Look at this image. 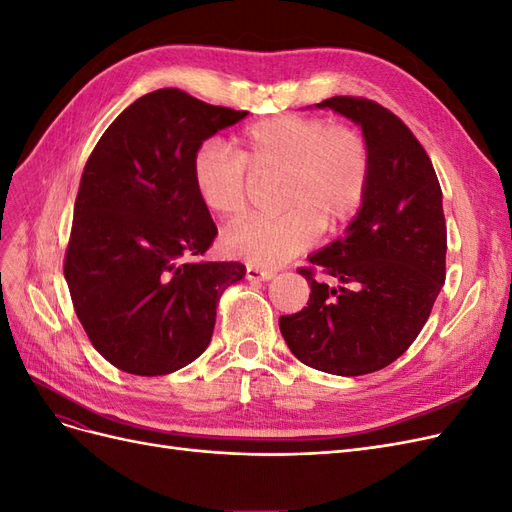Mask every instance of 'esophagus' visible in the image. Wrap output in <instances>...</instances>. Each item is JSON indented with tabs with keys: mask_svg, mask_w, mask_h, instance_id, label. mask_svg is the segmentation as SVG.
<instances>
[{
	"mask_svg": "<svg viewBox=\"0 0 512 512\" xmlns=\"http://www.w3.org/2000/svg\"><path fill=\"white\" fill-rule=\"evenodd\" d=\"M245 277L250 282H269L275 277V271H269V269H258V267H247L245 271Z\"/></svg>",
	"mask_w": 512,
	"mask_h": 512,
	"instance_id": "esophagus-1",
	"label": "esophagus"
}]
</instances>
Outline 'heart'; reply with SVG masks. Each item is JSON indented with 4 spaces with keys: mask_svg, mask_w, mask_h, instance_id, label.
Returning <instances> with one entry per match:
<instances>
[{
    "mask_svg": "<svg viewBox=\"0 0 512 512\" xmlns=\"http://www.w3.org/2000/svg\"><path fill=\"white\" fill-rule=\"evenodd\" d=\"M284 173L275 218H252L222 237L224 252L254 267H277L307 250L322 226L348 224L361 211L371 183V149L352 123L277 115L250 123L235 151L220 141L200 145L192 183L207 211L237 222L250 209L252 178Z\"/></svg>",
    "mask_w": 512,
    "mask_h": 512,
    "instance_id": "heart-1",
    "label": "heart"
}]
</instances>
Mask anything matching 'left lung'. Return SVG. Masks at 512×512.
<instances>
[{
  "mask_svg": "<svg viewBox=\"0 0 512 512\" xmlns=\"http://www.w3.org/2000/svg\"><path fill=\"white\" fill-rule=\"evenodd\" d=\"M316 106L359 123L371 149V183L346 235L299 269L312 292L301 312L280 318V331L301 363L363 376L410 348L444 286L442 190L427 151L389 108L356 96Z\"/></svg>",
  "mask_w": 512,
  "mask_h": 512,
  "instance_id": "1",
  "label": "left lung"
}]
</instances>
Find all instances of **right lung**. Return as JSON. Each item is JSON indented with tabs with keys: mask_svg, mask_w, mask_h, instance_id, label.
Masks as SVG:
<instances>
[{
	"mask_svg": "<svg viewBox=\"0 0 512 512\" xmlns=\"http://www.w3.org/2000/svg\"><path fill=\"white\" fill-rule=\"evenodd\" d=\"M247 111L158 89L123 111L85 164L66 247L74 312L104 359L166 376L211 342L215 309L241 262H207L218 228L192 183L209 136Z\"/></svg>",
	"mask_w": 512,
	"mask_h": 512,
	"instance_id": "1",
	"label": "right lung"
}]
</instances>
